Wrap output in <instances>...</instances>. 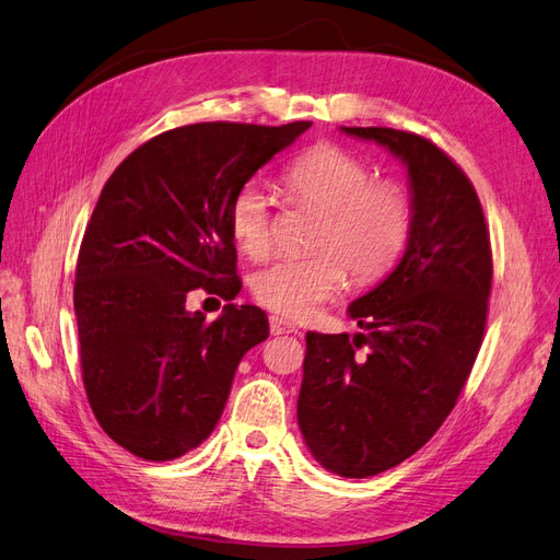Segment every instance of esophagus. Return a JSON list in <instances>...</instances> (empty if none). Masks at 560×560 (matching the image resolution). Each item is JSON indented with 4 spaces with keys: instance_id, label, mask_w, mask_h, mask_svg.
<instances>
[{
    "instance_id": "34e87169",
    "label": "esophagus",
    "mask_w": 560,
    "mask_h": 560,
    "mask_svg": "<svg viewBox=\"0 0 560 560\" xmlns=\"http://www.w3.org/2000/svg\"><path fill=\"white\" fill-rule=\"evenodd\" d=\"M268 323H270V335H292V331H296V325H292L290 320H284V317H280V315H270L268 317Z\"/></svg>"
}]
</instances>
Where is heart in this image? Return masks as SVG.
<instances>
[{
  "label": "heart",
  "instance_id": "b5f03b06",
  "mask_svg": "<svg viewBox=\"0 0 560 560\" xmlns=\"http://www.w3.org/2000/svg\"><path fill=\"white\" fill-rule=\"evenodd\" d=\"M282 188L299 205L317 209L308 247L282 256L252 276V294L290 320L311 315L346 280L372 282L398 261L412 231V200L396 180L374 178L370 164L337 143H317L282 170ZM231 233L252 259L273 245L268 195L254 184L240 188L229 209Z\"/></svg>",
  "mask_w": 560,
  "mask_h": 560
}]
</instances>
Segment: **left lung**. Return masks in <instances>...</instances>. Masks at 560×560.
I'll return each instance as SVG.
<instances>
[{
  "label": "left lung",
  "instance_id": "obj_1",
  "mask_svg": "<svg viewBox=\"0 0 560 560\" xmlns=\"http://www.w3.org/2000/svg\"><path fill=\"white\" fill-rule=\"evenodd\" d=\"M341 131L396 155L412 190L402 259L349 306L358 335H306L299 429L327 471L368 478L412 457L455 407L486 331L492 252L476 188L435 143Z\"/></svg>",
  "mask_w": 560,
  "mask_h": 560
}]
</instances>
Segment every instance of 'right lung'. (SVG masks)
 I'll list each match as a JSON object with an SVG mask.
<instances>
[{
    "label": "right lung",
    "mask_w": 560,
    "mask_h": 560,
    "mask_svg": "<svg viewBox=\"0 0 560 560\" xmlns=\"http://www.w3.org/2000/svg\"><path fill=\"white\" fill-rule=\"evenodd\" d=\"M311 122H200L164 131L119 164L86 223L74 273L89 405L117 445L170 462L214 431L240 360L268 339L256 306L217 320L186 311L202 287L240 292L233 195Z\"/></svg>",
    "instance_id": "obj_1"
}]
</instances>
